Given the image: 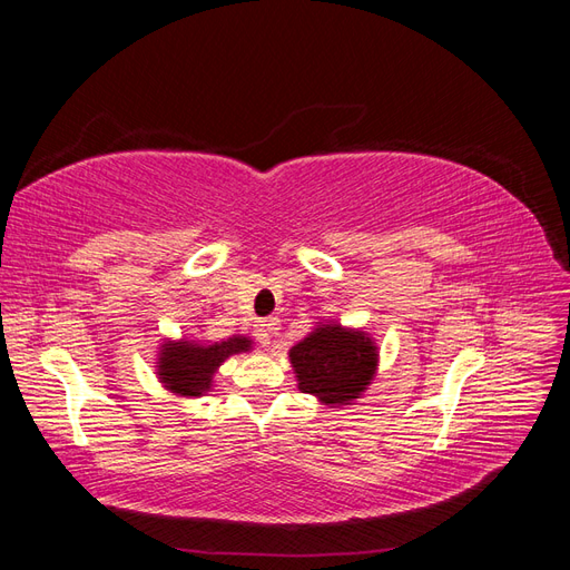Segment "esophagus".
Returning a JSON list of instances; mask_svg holds the SVG:
<instances>
[{"label":"esophagus","mask_w":570,"mask_h":570,"mask_svg":"<svg viewBox=\"0 0 570 570\" xmlns=\"http://www.w3.org/2000/svg\"><path fill=\"white\" fill-rule=\"evenodd\" d=\"M275 331H278V323H275L273 318H268V321H258L256 323V327H254V335H256V340L264 344H271V337L275 335Z\"/></svg>","instance_id":"esophagus-1"}]
</instances>
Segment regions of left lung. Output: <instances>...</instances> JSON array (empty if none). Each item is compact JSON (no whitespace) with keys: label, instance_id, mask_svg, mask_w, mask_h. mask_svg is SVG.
I'll return each instance as SVG.
<instances>
[{"label":"left lung","instance_id":"8db88e82","mask_svg":"<svg viewBox=\"0 0 570 570\" xmlns=\"http://www.w3.org/2000/svg\"><path fill=\"white\" fill-rule=\"evenodd\" d=\"M289 361L302 392L318 396L327 406H344L358 400L371 385L377 347L366 333L331 323L318 325L295 344Z\"/></svg>","mask_w":570,"mask_h":570}]
</instances>
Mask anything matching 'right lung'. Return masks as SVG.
<instances>
[{
    "label": "right lung",
    "mask_w": 570,
    "mask_h": 570,
    "mask_svg": "<svg viewBox=\"0 0 570 570\" xmlns=\"http://www.w3.org/2000/svg\"><path fill=\"white\" fill-rule=\"evenodd\" d=\"M252 340L233 335L223 342H164L159 352V381L178 396H202L212 390L214 373L233 354L249 352Z\"/></svg>",
    "instance_id": "right-lung-1"
}]
</instances>
